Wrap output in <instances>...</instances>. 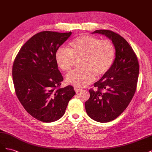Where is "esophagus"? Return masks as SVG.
<instances>
[{
    "instance_id": "1",
    "label": "esophagus",
    "mask_w": 152,
    "mask_h": 152,
    "mask_svg": "<svg viewBox=\"0 0 152 152\" xmlns=\"http://www.w3.org/2000/svg\"><path fill=\"white\" fill-rule=\"evenodd\" d=\"M74 90L76 92V93H79V92L82 91V89H80L79 88H77V87H74Z\"/></svg>"
}]
</instances>
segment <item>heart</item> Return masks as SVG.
<instances>
[{
	"mask_svg": "<svg viewBox=\"0 0 152 152\" xmlns=\"http://www.w3.org/2000/svg\"><path fill=\"white\" fill-rule=\"evenodd\" d=\"M115 58V48L110 40H101L93 35H83L73 39L68 48H59L55 56L58 66L69 72L80 62L82 69L66 75L68 84L82 88L101 78L111 69Z\"/></svg>",
	"mask_w": 152,
	"mask_h": 152,
	"instance_id": "heart-1",
	"label": "heart"
}]
</instances>
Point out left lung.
Wrapping results in <instances>:
<instances>
[{
    "instance_id": "left-lung-1",
    "label": "left lung",
    "mask_w": 152,
    "mask_h": 152,
    "mask_svg": "<svg viewBox=\"0 0 152 152\" xmlns=\"http://www.w3.org/2000/svg\"><path fill=\"white\" fill-rule=\"evenodd\" d=\"M93 34L105 35L115 48V58L110 71L94 83L85 103L87 115L94 121L108 122L118 117L130 103L136 89L140 66L131 45L120 35L108 30Z\"/></svg>"
}]
</instances>
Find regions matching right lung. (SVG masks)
I'll list each match as a JSON object with an SVG mask.
<instances>
[{"label":"right lung","instance_id":"1","mask_svg":"<svg viewBox=\"0 0 152 152\" xmlns=\"http://www.w3.org/2000/svg\"><path fill=\"white\" fill-rule=\"evenodd\" d=\"M72 32L44 31L20 49L12 66L16 94L30 115L44 122L58 121L75 92L72 86L59 88L63 80L55 59L58 48Z\"/></svg>","mask_w":152,"mask_h":152}]
</instances>
